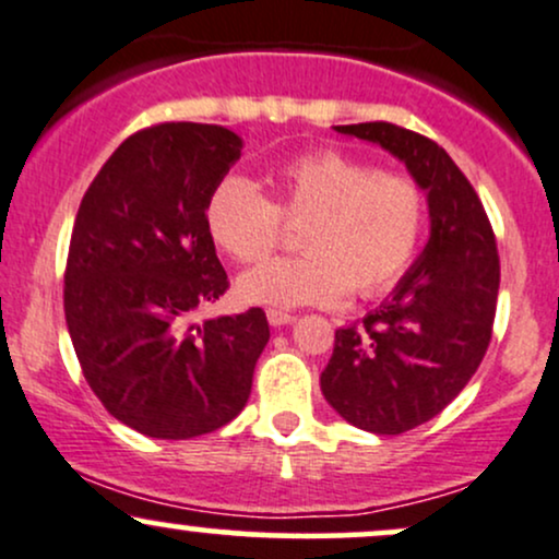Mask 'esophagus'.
<instances>
[{
  "instance_id": "obj_1",
  "label": "esophagus",
  "mask_w": 559,
  "mask_h": 559,
  "mask_svg": "<svg viewBox=\"0 0 559 559\" xmlns=\"http://www.w3.org/2000/svg\"><path fill=\"white\" fill-rule=\"evenodd\" d=\"M267 321H270V326H286V323L294 321V316H292V312L281 310V308H270L267 310Z\"/></svg>"
}]
</instances>
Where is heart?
<instances>
[{
  "instance_id": "1",
  "label": "heart",
  "mask_w": 559,
  "mask_h": 559,
  "mask_svg": "<svg viewBox=\"0 0 559 559\" xmlns=\"http://www.w3.org/2000/svg\"><path fill=\"white\" fill-rule=\"evenodd\" d=\"M273 199L230 175L206 201V228L230 260L257 265L278 249L284 223L302 225L305 254L267 262L238 278L249 305H334L353 289L377 297L397 284L427 225L425 188L336 148L286 158L270 175Z\"/></svg>"
}]
</instances>
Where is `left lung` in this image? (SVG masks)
Instances as JSON below:
<instances>
[{"mask_svg": "<svg viewBox=\"0 0 559 559\" xmlns=\"http://www.w3.org/2000/svg\"><path fill=\"white\" fill-rule=\"evenodd\" d=\"M379 143L427 190L429 241L395 292L360 323L336 329L321 373L349 425L401 435L459 395L490 345L499 297L496 236L472 182L435 140L390 121L336 127Z\"/></svg>", "mask_w": 559, "mask_h": 559, "instance_id": "1", "label": "left lung"}]
</instances>
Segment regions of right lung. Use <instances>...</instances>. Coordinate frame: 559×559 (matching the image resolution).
Listing matches in <instances>:
<instances>
[{
  "instance_id": "1",
  "label": "right lung",
  "mask_w": 559,
  "mask_h": 559,
  "mask_svg": "<svg viewBox=\"0 0 559 559\" xmlns=\"http://www.w3.org/2000/svg\"><path fill=\"white\" fill-rule=\"evenodd\" d=\"M238 156L225 127L162 121L130 134L79 204L63 275L73 349L108 414L148 438L236 419L270 340L262 308L190 321L230 286L206 201Z\"/></svg>"
}]
</instances>
